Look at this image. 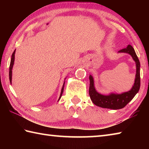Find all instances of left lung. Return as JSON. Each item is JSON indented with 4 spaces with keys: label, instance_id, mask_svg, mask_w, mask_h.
I'll return each instance as SVG.
<instances>
[{
    "label": "left lung",
    "instance_id": "obj_1",
    "mask_svg": "<svg viewBox=\"0 0 149 149\" xmlns=\"http://www.w3.org/2000/svg\"><path fill=\"white\" fill-rule=\"evenodd\" d=\"M118 52H124L130 54L136 64V75L134 85L130 91L121 94L110 93L108 95H104L98 93L96 91L94 85V79L92 75H89V96L91 100L95 105L104 108H110L112 110L121 109L125 107L131 100H132L135 95L138 93L140 88V62L138 57L136 54L135 50L132 46H128L120 50Z\"/></svg>",
    "mask_w": 149,
    "mask_h": 149
}]
</instances>
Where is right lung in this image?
I'll list each match as a JSON object with an SVG mask.
<instances>
[{
  "label": "right lung",
  "mask_w": 149,
  "mask_h": 149,
  "mask_svg": "<svg viewBox=\"0 0 149 149\" xmlns=\"http://www.w3.org/2000/svg\"><path fill=\"white\" fill-rule=\"evenodd\" d=\"M15 52H16V50H14L13 53L12 54V58H11V60H10V68H9V79H10V84H12V68H13V65L14 64V58H15ZM64 84H65V81L64 82V84H63V86L61 90V93H60V95L59 97L58 100L60 99V98L62 97V95L63 93V91H64Z\"/></svg>",
  "instance_id": "1"
}]
</instances>
